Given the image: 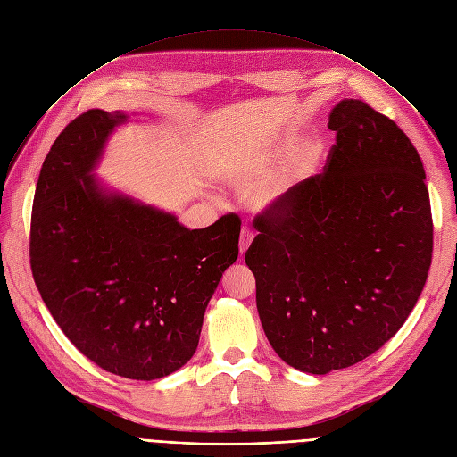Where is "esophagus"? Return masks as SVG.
<instances>
[{"mask_svg": "<svg viewBox=\"0 0 457 457\" xmlns=\"http://www.w3.org/2000/svg\"><path fill=\"white\" fill-rule=\"evenodd\" d=\"M251 242H253V232H251L247 227H244L242 232H240V242H238L240 255H245V253H247V249H249Z\"/></svg>", "mask_w": 457, "mask_h": 457, "instance_id": "1", "label": "esophagus"}]
</instances>
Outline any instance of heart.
Listing matches in <instances>:
<instances>
[{
    "label": "heart",
    "mask_w": 457,
    "mask_h": 457,
    "mask_svg": "<svg viewBox=\"0 0 457 457\" xmlns=\"http://www.w3.org/2000/svg\"><path fill=\"white\" fill-rule=\"evenodd\" d=\"M291 145V137H281L266 149L249 151L236 159L228 170V178L240 185H251L270 174L274 162ZM321 161V151L316 145H306L298 151L279 174L257 195L261 212H278L287 206L296 193L316 176Z\"/></svg>",
    "instance_id": "b5f03b06"
}]
</instances>
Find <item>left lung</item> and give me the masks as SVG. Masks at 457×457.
I'll return each mask as SVG.
<instances>
[{"label":"left lung","instance_id":"1","mask_svg":"<svg viewBox=\"0 0 457 457\" xmlns=\"http://www.w3.org/2000/svg\"><path fill=\"white\" fill-rule=\"evenodd\" d=\"M337 145L323 174L266 213L245 253L257 312L293 369L352 367L397 333L433 253L426 170L412 141L361 100L328 113Z\"/></svg>","mask_w":457,"mask_h":457}]
</instances>
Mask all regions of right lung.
Wrapping results in <instances>:
<instances>
[{"label":"right lung","instance_id":"1","mask_svg":"<svg viewBox=\"0 0 457 457\" xmlns=\"http://www.w3.org/2000/svg\"><path fill=\"white\" fill-rule=\"evenodd\" d=\"M124 112L70 122L43 162L31 212V272L75 348L107 372L159 380L198 348L204 313L238 259L240 219L208 228L141 202L96 176Z\"/></svg>","mask_w":457,"mask_h":457}]
</instances>
